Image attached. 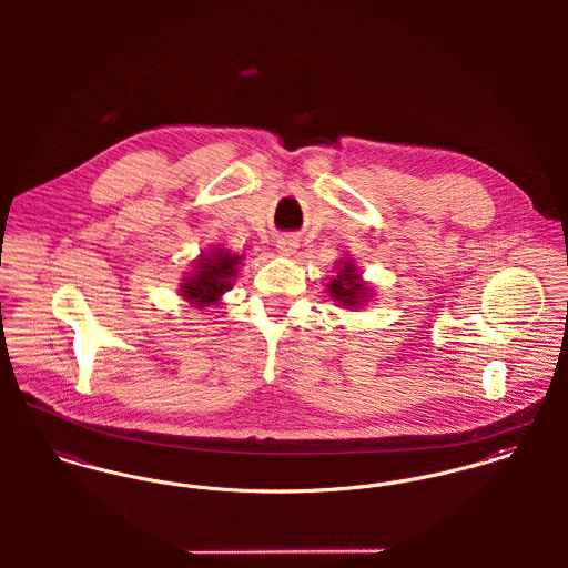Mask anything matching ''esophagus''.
Wrapping results in <instances>:
<instances>
[{"instance_id":"34e87169","label":"esophagus","mask_w":568,"mask_h":568,"mask_svg":"<svg viewBox=\"0 0 568 568\" xmlns=\"http://www.w3.org/2000/svg\"><path fill=\"white\" fill-rule=\"evenodd\" d=\"M277 253H282V255H291V253H295V248H297V241L295 239H291V236H284V239H280L277 243Z\"/></svg>"}]
</instances>
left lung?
Segmentation results:
<instances>
[{
    "mask_svg": "<svg viewBox=\"0 0 568 568\" xmlns=\"http://www.w3.org/2000/svg\"><path fill=\"white\" fill-rule=\"evenodd\" d=\"M363 284L358 282V275L354 273V266L352 264H345L341 271H338V277L332 280L329 284V293L334 300H341L345 306H356L358 304V297L363 295Z\"/></svg>",
    "mask_w": 568,
    "mask_h": 568,
    "instance_id": "1",
    "label": "left lung"
}]
</instances>
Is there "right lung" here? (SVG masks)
<instances>
[{"mask_svg":"<svg viewBox=\"0 0 568 568\" xmlns=\"http://www.w3.org/2000/svg\"><path fill=\"white\" fill-rule=\"evenodd\" d=\"M239 264L236 255H230V251H216L214 257H203L201 268L196 277H187V284H183V295L199 304L216 302L221 293L230 286L227 280L236 273L234 266Z\"/></svg>","mask_w":568,"mask_h":568,"instance_id":"1","label":"right lung"}]
</instances>
